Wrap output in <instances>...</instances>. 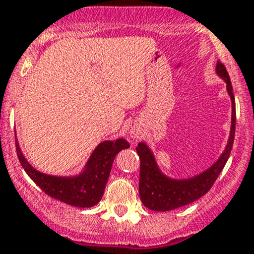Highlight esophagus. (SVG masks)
Segmentation results:
<instances>
[{
  "label": "esophagus",
  "mask_w": 254,
  "mask_h": 254,
  "mask_svg": "<svg viewBox=\"0 0 254 254\" xmlns=\"http://www.w3.org/2000/svg\"><path fill=\"white\" fill-rule=\"evenodd\" d=\"M130 137L136 140L137 137H139V131H136V130H131V131H130Z\"/></svg>",
  "instance_id": "34e87169"
}]
</instances>
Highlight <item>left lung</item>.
Returning <instances> with one entry per match:
<instances>
[{"label": "left lung", "mask_w": 254, "mask_h": 254, "mask_svg": "<svg viewBox=\"0 0 254 254\" xmlns=\"http://www.w3.org/2000/svg\"><path fill=\"white\" fill-rule=\"evenodd\" d=\"M215 72L226 83L227 93L231 98V127L226 146L216 162L199 175L189 178H172L158 167L152 150L146 142H139L136 151L140 157L139 194L142 204L153 211H170L193 201L206 194L224 170L231 153L236 129V106L230 76L224 64L217 61Z\"/></svg>", "instance_id": "left-lung-1"}]
</instances>
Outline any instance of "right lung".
<instances>
[{
	"label": "right lung",
	"mask_w": 254,
	"mask_h": 254,
	"mask_svg": "<svg viewBox=\"0 0 254 254\" xmlns=\"http://www.w3.org/2000/svg\"><path fill=\"white\" fill-rule=\"evenodd\" d=\"M129 147L125 139L106 140L94 148L78 175L53 176L40 172L28 162L16 136L18 158L32 181L51 198L77 207H92L101 201L115 156Z\"/></svg>",
	"instance_id": "1"
}]
</instances>
